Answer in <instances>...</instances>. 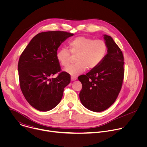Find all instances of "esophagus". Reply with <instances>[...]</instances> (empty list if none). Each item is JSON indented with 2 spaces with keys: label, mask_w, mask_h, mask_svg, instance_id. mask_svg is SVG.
Wrapping results in <instances>:
<instances>
[{
  "label": "esophagus",
  "mask_w": 147,
  "mask_h": 147,
  "mask_svg": "<svg viewBox=\"0 0 147 147\" xmlns=\"http://www.w3.org/2000/svg\"><path fill=\"white\" fill-rule=\"evenodd\" d=\"M77 80V77H75V76H71V81H75Z\"/></svg>",
  "instance_id": "esophagus-1"
}]
</instances>
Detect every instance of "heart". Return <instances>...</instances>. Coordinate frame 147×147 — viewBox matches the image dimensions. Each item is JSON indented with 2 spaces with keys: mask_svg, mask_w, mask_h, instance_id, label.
<instances>
[{
  "mask_svg": "<svg viewBox=\"0 0 147 147\" xmlns=\"http://www.w3.org/2000/svg\"><path fill=\"white\" fill-rule=\"evenodd\" d=\"M69 51L61 48L56 54V59L60 65L66 67L69 64L71 55H76V63L65 69V71L72 76H77L88 67L93 69L100 64L105 57L108 47L105 42L101 39L94 40L84 36H77L69 42Z\"/></svg>",
  "mask_w": 147,
  "mask_h": 147,
  "instance_id": "heart-1",
  "label": "heart"
}]
</instances>
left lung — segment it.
I'll use <instances>...</instances> for the list:
<instances>
[{
	"label": "left lung",
	"mask_w": 147,
	"mask_h": 147,
	"mask_svg": "<svg viewBox=\"0 0 147 147\" xmlns=\"http://www.w3.org/2000/svg\"><path fill=\"white\" fill-rule=\"evenodd\" d=\"M108 53L100 64L78 79L82 84L80 99L87 109L95 112L107 109L115 102L124 78V57L113 38L104 35Z\"/></svg>",
	"instance_id": "left-lung-1"
}]
</instances>
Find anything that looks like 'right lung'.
I'll use <instances>...</instances> for the list:
<instances>
[{
  "label": "right lung",
  "instance_id": "right-lung-1",
  "mask_svg": "<svg viewBox=\"0 0 147 147\" xmlns=\"http://www.w3.org/2000/svg\"><path fill=\"white\" fill-rule=\"evenodd\" d=\"M73 35L61 31L39 33L20 55L18 71L21 90L27 102L39 111L56 107L70 82L69 74L61 71L56 54L63 42ZM56 73L58 76L52 78Z\"/></svg>",
  "mask_w": 147,
  "mask_h": 147
}]
</instances>
